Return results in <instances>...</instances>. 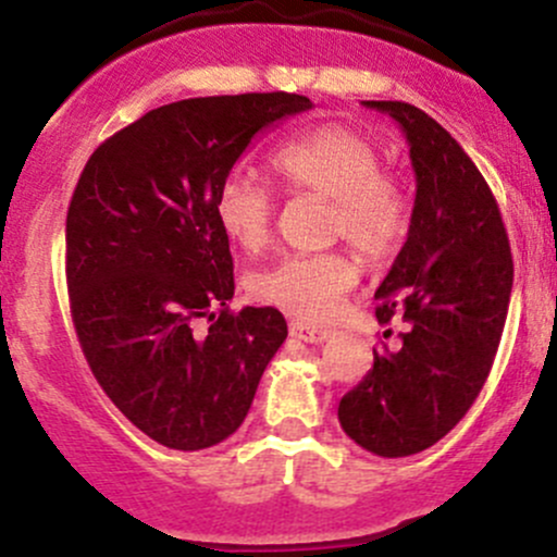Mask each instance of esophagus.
I'll use <instances>...</instances> for the list:
<instances>
[{"label": "esophagus", "instance_id": "1", "mask_svg": "<svg viewBox=\"0 0 557 557\" xmlns=\"http://www.w3.org/2000/svg\"><path fill=\"white\" fill-rule=\"evenodd\" d=\"M289 332L295 337H300V341H306V343H324L326 337H330V330H326V326L308 324V321H300V319L292 321Z\"/></svg>", "mask_w": 557, "mask_h": 557}]
</instances>
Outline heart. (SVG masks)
<instances>
[{"mask_svg":"<svg viewBox=\"0 0 557 557\" xmlns=\"http://www.w3.org/2000/svg\"><path fill=\"white\" fill-rule=\"evenodd\" d=\"M381 163L375 141L341 123L319 125L286 141L271 158L273 174L286 190L330 203V236L348 238L370 260L386 257L410 220L403 187ZM214 216L233 244L257 251L271 238L273 200L265 187L236 171L216 187ZM357 276V260L348 251L286 255L257 271L249 292L292 317L321 321L341 308Z\"/></svg>","mask_w":557,"mask_h":557,"instance_id":"obj_1","label":"heart"}]
</instances>
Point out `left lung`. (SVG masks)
Masks as SVG:
<instances>
[{
	"label": "left lung",
	"instance_id": "1",
	"mask_svg": "<svg viewBox=\"0 0 557 557\" xmlns=\"http://www.w3.org/2000/svg\"><path fill=\"white\" fill-rule=\"evenodd\" d=\"M364 107L397 120L416 171L410 231L375 292L377 321L407 326L397 351H372L337 418L364 450L403 458L432 448L478 399L507 321L512 255L488 182L448 131L405 101Z\"/></svg>",
	"mask_w": 557,
	"mask_h": 557
}]
</instances>
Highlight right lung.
Returning a JSON list of instances; mask_svg holds the SVG:
<instances>
[{
    "instance_id": "1",
    "label": "right lung",
    "mask_w": 557,
    "mask_h": 557,
    "mask_svg": "<svg viewBox=\"0 0 557 557\" xmlns=\"http://www.w3.org/2000/svg\"><path fill=\"white\" fill-rule=\"evenodd\" d=\"M311 107L281 90L174 101L109 136L79 174L66 214L74 330L107 397L165 448L231 437L286 341L276 308L227 306L214 195L260 131Z\"/></svg>"
}]
</instances>
